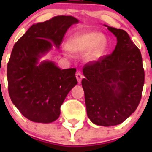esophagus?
<instances>
[{"mask_svg":"<svg viewBox=\"0 0 152 152\" xmlns=\"http://www.w3.org/2000/svg\"><path fill=\"white\" fill-rule=\"evenodd\" d=\"M76 77L77 79V81H78L79 83H80L81 80H82V79H83V75L80 72H77L76 73Z\"/></svg>","mask_w":152,"mask_h":152,"instance_id":"esophagus-1","label":"esophagus"}]
</instances>
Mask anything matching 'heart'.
I'll list each match as a JSON object with an SVG mask.
<instances>
[{
  "label": "heart",
  "mask_w": 152,
  "mask_h": 152,
  "mask_svg": "<svg viewBox=\"0 0 152 152\" xmlns=\"http://www.w3.org/2000/svg\"><path fill=\"white\" fill-rule=\"evenodd\" d=\"M106 37L95 31H80L70 37L67 49L73 54H82L88 50V58L99 57L106 48Z\"/></svg>",
  "instance_id": "heart-1"
}]
</instances>
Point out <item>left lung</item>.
Listing matches in <instances>:
<instances>
[{"label":"left lung","mask_w":152,"mask_h":152,"mask_svg":"<svg viewBox=\"0 0 152 152\" xmlns=\"http://www.w3.org/2000/svg\"><path fill=\"white\" fill-rule=\"evenodd\" d=\"M117 37L111 54L83 66L87 113L94 124L113 126L125 121L139 105L144 83L140 50L126 31L106 26Z\"/></svg>","instance_id":"obj_1"}]
</instances>
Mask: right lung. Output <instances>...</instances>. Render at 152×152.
Segmentation results:
<instances>
[{"instance_id":"add662e5","label":"right lung","mask_w":152,"mask_h":152,"mask_svg":"<svg viewBox=\"0 0 152 152\" xmlns=\"http://www.w3.org/2000/svg\"><path fill=\"white\" fill-rule=\"evenodd\" d=\"M79 20L58 15L33 24L13 46L7 66L9 96L20 112L29 120L50 123L61 113L68 93L77 84L76 69H61L50 61L39 58L54 45L59 48L64 34Z\"/></svg>"}]
</instances>
